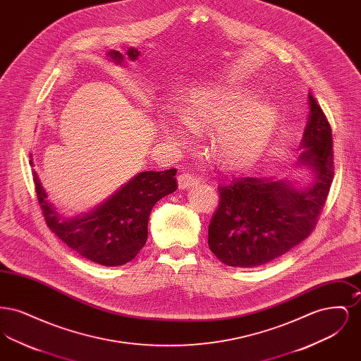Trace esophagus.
Segmentation results:
<instances>
[{
    "mask_svg": "<svg viewBox=\"0 0 361 361\" xmlns=\"http://www.w3.org/2000/svg\"><path fill=\"white\" fill-rule=\"evenodd\" d=\"M177 183H178V188L187 189L189 187H193L196 184H199V177L190 174V173H181L177 177Z\"/></svg>",
    "mask_w": 361,
    "mask_h": 361,
    "instance_id": "esophagus-1",
    "label": "esophagus"
}]
</instances>
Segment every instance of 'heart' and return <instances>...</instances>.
Listing matches in <instances>:
<instances>
[{
  "mask_svg": "<svg viewBox=\"0 0 361 361\" xmlns=\"http://www.w3.org/2000/svg\"><path fill=\"white\" fill-rule=\"evenodd\" d=\"M280 118L279 105L242 86L212 85L189 92L183 114L161 118L162 133L190 146L195 128H214L212 146L230 169L253 165L267 150Z\"/></svg>",
  "mask_w": 361,
  "mask_h": 361,
  "instance_id": "1",
  "label": "heart"
}]
</instances>
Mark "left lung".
<instances>
[{"instance_id": "8db88e82", "label": "left lung", "mask_w": 361, "mask_h": 361, "mask_svg": "<svg viewBox=\"0 0 361 361\" xmlns=\"http://www.w3.org/2000/svg\"><path fill=\"white\" fill-rule=\"evenodd\" d=\"M309 105L296 165L311 171V183L296 187L288 178L243 177L219 187L221 202L208 226V246L226 265H264L290 252L314 230L334 169L330 124L311 93Z\"/></svg>"}]
</instances>
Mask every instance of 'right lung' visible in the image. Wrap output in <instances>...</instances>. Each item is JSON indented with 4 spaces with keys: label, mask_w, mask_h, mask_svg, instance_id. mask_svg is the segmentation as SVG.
<instances>
[{
    "label": "right lung",
    "mask_w": 361,
    "mask_h": 361,
    "mask_svg": "<svg viewBox=\"0 0 361 361\" xmlns=\"http://www.w3.org/2000/svg\"><path fill=\"white\" fill-rule=\"evenodd\" d=\"M32 174L37 200L51 231L82 257L105 267L123 265L137 256L147 240L153 207L177 189L176 169L137 173L102 204L74 218H63L47 200L35 169Z\"/></svg>",
    "instance_id": "obj_1"
}]
</instances>
